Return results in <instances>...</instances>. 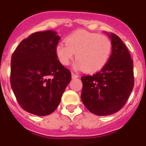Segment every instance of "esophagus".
<instances>
[{"label": "esophagus", "mask_w": 146, "mask_h": 146, "mask_svg": "<svg viewBox=\"0 0 146 146\" xmlns=\"http://www.w3.org/2000/svg\"><path fill=\"white\" fill-rule=\"evenodd\" d=\"M71 75H72V79H76V78L79 77V76H78L77 74L74 73H71Z\"/></svg>", "instance_id": "obj_1"}]
</instances>
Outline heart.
<instances>
[{
  "label": "heart",
  "instance_id": "1",
  "mask_svg": "<svg viewBox=\"0 0 146 146\" xmlns=\"http://www.w3.org/2000/svg\"><path fill=\"white\" fill-rule=\"evenodd\" d=\"M112 52L111 41L105 35L86 31H76L68 35L65 42H60L55 48L57 59L67 66L76 55V69L86 73H96L108 64Z\"/></svg>",
  "mask_w": 146,
  "mask_h": 146
}]
</instances>
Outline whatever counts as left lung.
Listing matches in <instances>:
<instances>
[{"mask_svg":"<svg viewBox=\"0 0 146 146\" xmlns=\"http://www.w3.org/2000/svg\"><path fill=\"white\" fill-rule=\"evenodd\" d=\"M112 52L108 64L92 76L81 78V99L91 113L107 116L120 111L133 89V64L127 48L113 33L109 34Z\"/></svg>","mask_w":146,"mask_h":146,"instance_id":"obj_1","label":"left lung"}]
</instances>
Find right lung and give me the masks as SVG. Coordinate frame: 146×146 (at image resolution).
Wrapping results in <instances>:
<instances>
[{
	"label": "right lung",
	"mask_w": 146,
	"mask_h": 146,
	"mask_svg": "<svg viewBox=\"0 0 146 146\" xmlns=\"http://www.w3.org/2000/svg\"><path fill=\"white\" fill-rule=\"evenodd\" d=\"M57 32H37L22 41L11 57L10 84L22 108L37 116L50 114L71 81V73L59 62Z\"/></svg>",
	"instance_id": "obj_1"
}]
</instances>
